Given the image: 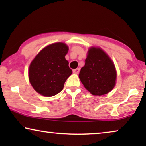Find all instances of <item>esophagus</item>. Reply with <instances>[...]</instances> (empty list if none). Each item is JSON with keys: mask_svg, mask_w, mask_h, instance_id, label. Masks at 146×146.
<instances>
[{"mask_svg": "<svg viewBox=\"0 0 146 146\" xmlns=\"http://www.w3.org/2000/svg\"><path fill=\"white\" fill-rule=\"evenodd\" d=\"M79 72H80V68H76V69L73 70V73L74 74H78Z\"/></svg>", "mask_w": 146, "mask_h": 146, "instance_id": "obj_1", "label": "esophagus"}]
</instances>
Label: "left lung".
Segmentation results:
<instances>
[{
	"instance_id": "left-lung-1",
	"label": "left lung",
	"mask_w": 146,
	"mask_h": 146,
	"mask_svg": "<svg viewBox=\"0 0 146 146\" xmlns=\"http://www.w3.org/2000/svg\"><path fill=\"white\" fill-rule=\"evenodd\" d=\"M79 78L92 94L101 96L114 87L116 71L113 62L100 48H91L81 68Z\"/></svg>"
}]
</instances>
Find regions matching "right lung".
I'll return each mask as SVG.
<instances>
[{
	"instance_id": "add662e5",
	"label": "right lung",
	"mask_w": 146,
	"mask_h": 146,
	"mask_svg": "<svg viewBox=\"0 0 146 146\" xmlns=\"http://www.w3.org/2000/svg\"><path fill=\"white\" fill-rule=\"evenodd\" d=\"M68 47L58 42L40 52L29 67V80L34 89L44 96H53L62 90L66 80L72 74L65 56Z\"/></svg>"
}]
</instances>
